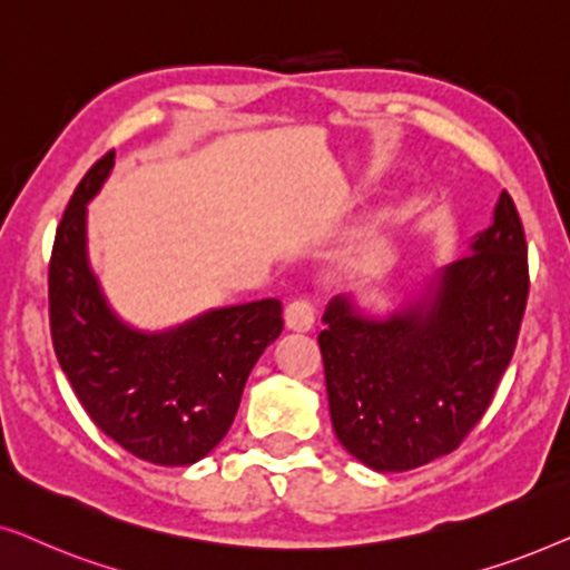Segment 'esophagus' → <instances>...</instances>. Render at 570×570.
<instances>
[{
    "label": "esophagus",
    "instance_id": "1",
    "mask_svg": "<svg viewBox=\"0 0 570 570\" xmlns=\"http://www.w3.org/2000/svg\"><path fill=\"white\" fill-rule=\"evenodd\" d=\"M316 322V306L308 298H295L285 308V324L295 332H308Z\"/></svg>",
    "mask_w": 570,
    "mask_h": 570
}]
</instances>
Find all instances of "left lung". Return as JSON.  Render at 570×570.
<instances>
[{"mask_svg":"<svg viewBox=\"0 0 570 570\" xmlns=\"http://www.w3.org/2000/svg\"><path fill=\"white\" fill-rule=\"evenodd\" d=\"M527 295L524 225L503 189L493 225L441 272L423 306L373 322L334 298L318 347L342 446L379 472L459 449L509 368Z\"/></svg>","mask_w":570,"mask_h":570,"instance_id":"left-lung-1","label":"left lung"}]
</instances>
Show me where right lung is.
Listing matches in <instances>:
<instances>
[{
  "label": "right lung",
  "instance_id": "add662e5",
  "mask_svg": "<svg viewBox=\"0 0 570 570\" xmlns=\"http://www.w3.org/2000/svg\"><path fill=\"white\" fill-rule=\"evenodd\" d=\"M114 158L108 150L92 163L57 225L49 259L53 353L108 439L145 462L194 464L228 433L248 373L283 332V303L220 308L168 334L124 326L85 259V202Z\"/></svg>",
  "mask_w": 570,
  "mask_h": 570
}]
</instances>
